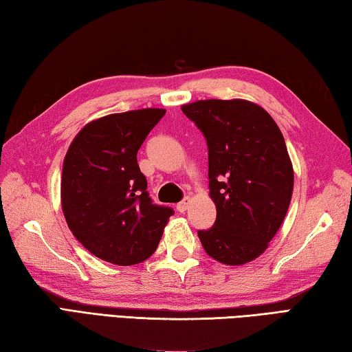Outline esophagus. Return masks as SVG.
I'll return each instance as SVG.
<instances>
[{
    "instance_id": "34e87169",
    "label": "esophagus",
    "mask_w": 352,
    "mask_h": 352,
    "mask_svg": "<svg viewBox=\"0 0 352 352\" xmlns=\"http://www.w3.org/2000/svg\"><path fill=\"white\" fill-rule=\"evenodd\" d=\"M188 206H190V198H186V199H184V201H181V202H179V204H177V206H176V210H177V212H179V213H184V212H186V210H187V208H188Z\"/></svg>"
}]
</instances>
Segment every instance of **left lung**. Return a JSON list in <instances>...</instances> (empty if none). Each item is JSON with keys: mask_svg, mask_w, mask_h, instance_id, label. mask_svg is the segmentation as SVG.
<instances>
[{"mask_svg": "<svg viewBox=\"0 0 352 352\" xmlns=\"http://www.w3.org/2000/svg\"><path fill=\"white\" fill-rule=\"evenodd\" d=\"M207 140L208 187L217 206L212 229L198 236L207 255L227 266L260 256L285 221L294 168L278 125L254 102L182 104Z\"/></svg>", "mask_w": 352, "mask_h": 352, "instance_id": "obj_1", "label": "left lung"}]
</instances>
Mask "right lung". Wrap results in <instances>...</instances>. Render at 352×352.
I'll use <instances>...</instances> for the list:
<instances>
[{
    "label": "right lung",
    "instance_id": "right-lung-1",
    "mask_svg": "<svg viewBox=\"0 0 352 352\" xmlns=\"http://www.w3.org/2000/svg\"><path fill=\"white\" fill-rule=\"evenodd\" d=\"M165 109L109 114L80 129L61 173V208L72 235L92 255L117 266L150 258L170 207L153 204L138 151Z\"/></svg>",
    "mask_w": 352,
    "mask_h": 352
}]
</instances>
